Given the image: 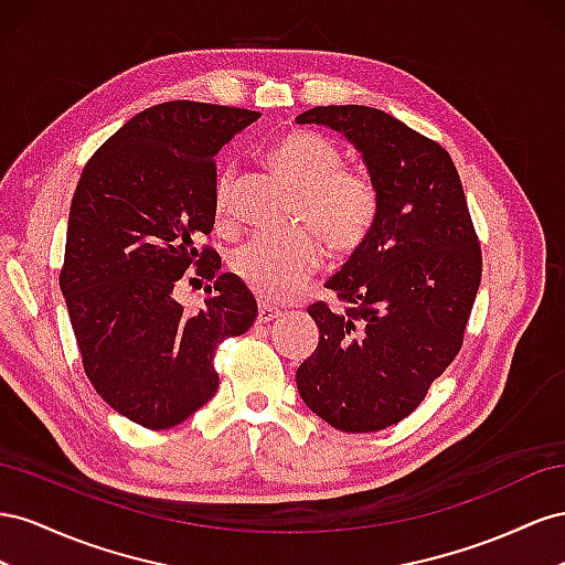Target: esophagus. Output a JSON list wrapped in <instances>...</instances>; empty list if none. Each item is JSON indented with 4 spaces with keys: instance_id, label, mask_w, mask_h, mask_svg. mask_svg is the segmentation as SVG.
Instances as JSON below:
<instances>
[{
    "instance_id": "esophagus-1",
    "label": "esophagus",
    "mask_w": 565,
    "mask_h": 565,
    "mask_svg": "<svg viewBox=\"0 0 565 565\" xmlns=\"http://www.w3.org/2000/svg\"><path fill=\"white\" fill-rule=\"evenodd\" d=\"M279 315H281V310L277 308V305H271L267 300H260V305H257V321H260V324H265V321H271L274 317H279Z\"/></svg>"
}]
</instances>
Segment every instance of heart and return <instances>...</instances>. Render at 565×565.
<instances>
[{
	"label": "heart",
	"mask_w": 565,
	"mask_h": 565,
	"mask_svg": "<svg viewBox=\"0 0 565 565\" xmlns=\"http://www.w3.org/2000/svg\"><path fill=\"white\" fill-rule=\"evenodd\" d=\"M265 160L296 191L291 222L302 227L250 236L232 253L230 267L257 296L288 300L324 260L321 238L335 255H350L364 246L376 227L381 199L372 177L345 168L341 149L317 132H286L271 143ZM213 207L220 224L230 222V170L217 177Z\"/></svg>",
	"instance_id": "1"
}]
</instances>
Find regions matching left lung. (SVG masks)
<instances>
[{"mask_svg":"<svg viewBox=\"0 0 565 565\" xmlns=\"http://www.w3.org/2000/svg\"><path fill=\"white\" fill-rule=\"evenodd\" d=\"M300 125L343 132L364 158L381 211L364 246L327 281L345 308H308L319 343L296 383L338 430L388 428L452 364L482 277V255L452 158L385 110L317 106Z\"/></svg>","mask_w":565,"mask_h":565,"instance_id":"1","label":"left lung"}]
</instances>
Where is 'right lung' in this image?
<instances>
[{"label":"right lung","instance_id":"right-lung-1","mask_svg":"<svg viewBox=\"0 0 565 565\" xmlns=\"http://www.w3.org/2000/svg\"><path fill=\"white\" fill-rule=\"evenodd\" d=\"M257 110L168 102L137 113L85 166L71 203L58 274L94 391L130 422L182 424L220 385L215 350L241 335L257 302L203 244L215 224L217 151ZM189 268L212 281L186 316L173 284Z\"/></svg>","mask_w":565,"mask_h":565}]
</instances>
